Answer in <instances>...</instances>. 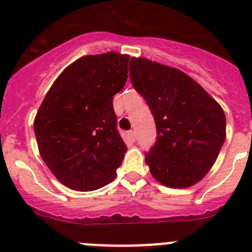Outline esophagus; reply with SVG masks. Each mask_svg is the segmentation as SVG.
I'll return each instance as SVG.
<instances>
[{
  "instance_id": "obj_1",
  "label": "esophagus",
  "mask_w": 252,
  "mask_h": 252,
  "mask_svg": "<svg viewBox=\"0 0 252 252\" xmlns=\"http://www.w3.org/2000/svg\"><path fill=\"white\" fill-rule=\"evenodd\" d=\"M129 138L131 139V140L133 141H135V139H136V134H135V130H129Z\"/></svg>"
}]
</instances>
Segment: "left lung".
I'll return each mask as SVG.
<instances>
[{
    "instance_id": "left-lung-1",
    "label": "left lung",
    "mask_w": 252,
    "mask_h": 252,
    "mask_svg": "<svg viewBox=\"0 0 252 252\" xmlns=\"http://www.w3.org/2000/svg\"><path fill=\"white\" fill-rule=\"evenodd\" d=\"M129 77L156 124V142L145 154L152 177L166 187H191L207 174L224 144V112L177 68L131 58Z\"/></svg>"
}]
</instances>
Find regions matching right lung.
Masks as SVG:
<instances>
[{"label":"right lung","mask_w":252,"mask_h":252,"mask_svg":"<svg viewBox=\"0 0 252 252\" xmlns=\"http://www.w3.org/2000/svg\"><path fill=\"white\" fill-rule=\"evenodd\" d=\"M128 55L85 56L62 72L34 121L40 155L65 187L91 191L116 177L126 146L113 96L128 78Z\"/></svg>","instance_id":"right-lung-1"}]
</instances>
